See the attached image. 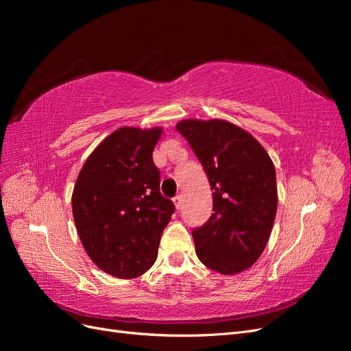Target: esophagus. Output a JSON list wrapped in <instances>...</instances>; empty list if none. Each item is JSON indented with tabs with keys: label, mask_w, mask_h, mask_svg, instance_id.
Masks as SVG:
<instances>
[{
	"label": "esophagus",
	"mask_w": 351,
	"mask_h": 351,
	"mask_svg": "<svg viewBox=\"0 0 351 351\" xmlns=\"http://www.w3.org/2000/svg\"><path fill=\"white\" fill-rule=\"evenodd\" d=\"M173 202H174V205H176V209H180V208H182V205H183V199H182V196L177 195V196L173 199Z\"/></svg>",
	"instance_id": "1"
}]
</instances>
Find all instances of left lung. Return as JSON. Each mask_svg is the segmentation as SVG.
Masks as SVG:
<instances>
[{
  "label": "left lung",
  "instance_id": "1",
  "mask_svg": "<svg viewBox=\"0 0 351 351\" xmlns=\"http://www.w3.org/2000/svg\"><path fill=\"white\" fill-rule=\"evenodd\" d=\"M214 190V214L193 230L199 261L222 275L249 269L269 240L278 193L275 167L265 147L227 120L177 123Z\"/></svg>",
  "mask_w": 351,
  "mask_h": 351
}]
</instances>
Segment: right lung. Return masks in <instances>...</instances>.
Listing matches in <instances>:
<instances>
[{"mask_svg": "<svg viewBox=\"0 0 351 351\" xmlns=\"http://www.w3.org/2000/svg\"><path fill=\"white\" fill-rule=\"evenodd\" d=\"M162 127H120L95 147L71 195L80 241L97 267L115 278L143 275L156 261L174 204L159 193L152 152Z\"/></svg>", "mask_w": 351, "mask_h": 351, "instance_id": "right-lung-1", "label": "right lung"}]
</instances>
